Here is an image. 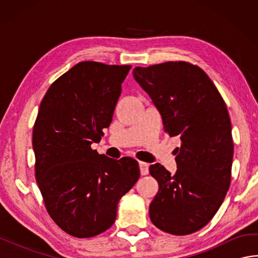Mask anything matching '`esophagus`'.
<instances>
[{
  "label": "esophagus",
  "instance_id": "34e87169",
  "mask_svg": "<svg viewBox=\"0 0 258 258\" xmlns=\"http://www.w3.org/2000/svg\"><path fill=\"white\" fill-rule=\"evenodd\" d=\"M140 171H141V175H147L149 174V164L144 163V162H140Z\"/></svg>",
  "mask_w": 258,
  "mask_h": 258
}]
</instances>
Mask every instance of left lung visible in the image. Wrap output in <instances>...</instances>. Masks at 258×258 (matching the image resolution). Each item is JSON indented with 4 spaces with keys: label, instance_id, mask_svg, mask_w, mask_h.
I'll use <instances>...</instances> for the list:
<instances>
[{
    "label": "left lung",
    "instance_id": "obj_1",
    "mask_svg": "<svg viewBox=\"0 0 258 258\" xmlns=\"http://www.w3.org/2000/svg\"><path fill=\"white\" fill-rule=\"evenodd\" d=\"M133 75L160 111L165 132L182 141L175 175L158 163L150 166L158 182L151 221L173 235L195 233L215 215L231 185L234 145L226 104L204 71L187 62L138 67Z\"/></svg>",
    "mask_w": 258,
    "mask_h": 258
}]
</instances>
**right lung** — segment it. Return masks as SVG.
<instances>
[{
	"instance_id": "1",
	"label": "right lung",
	"mask_w": 258,
	"mask_h": 258,
	"mask_svg": "<svg viewBox=\"0 0 258 258\" xmlns=\"http://www.w3.org/2000/svg\"><path fill=\"white\" fill-rule=\"evenodd\" d=\"M131 65L80 62L54 82L33 127L35 178L47 213L74 237L105 232L140 177L138 161L92 150L112 122Z\"/></svg>"
}]
</instances>
